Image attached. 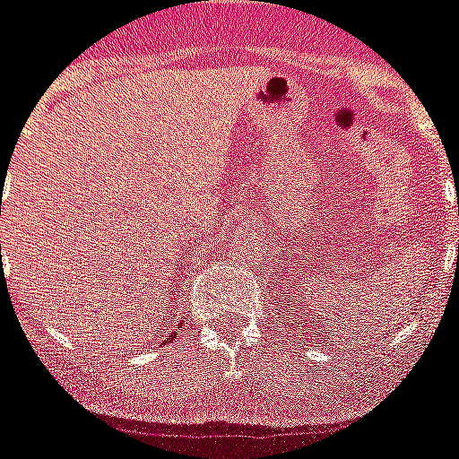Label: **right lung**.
I'll return each mask as SVG.
<instances>
[{
    "label": "right lung",
    "instance_id": "obj_1",
    "mask_svg": "<svg viewBox=\"0 0 459 459\" xmlns=\"http://www.w3.org/2000/svg\"><path fill=\"white\" fill-rule=\"evenodd\" d=\"M169 338H170V340H173V335H169Z\"/></svg>",
    "mask_w": 459,
    "mask_h": 459
}]
</instances>
